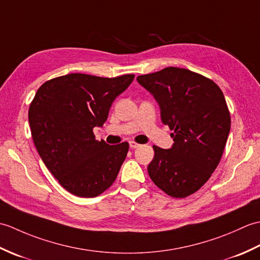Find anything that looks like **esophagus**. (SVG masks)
<instances>
[{
  "mask_svg": "<svg viewBox=\"0 0 260 260\" xmlns=\"http://www.w3.org/2000/svg\"><path fill=\"white\" fill-rule=\"evenodd\" d=\"M129 146H131L132 148H136V147L140 146V144H139V143L134 142V141H131V142H129Z\"/></svg>",
  "mask_w": 260,
  "mask_h": 260,
  "instance_id": "obj_1",
  "label": "esophagus"
}]
</instances>
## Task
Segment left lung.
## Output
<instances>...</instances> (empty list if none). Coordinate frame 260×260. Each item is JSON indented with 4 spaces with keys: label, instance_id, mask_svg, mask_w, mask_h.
<instances>
[{
    "label": "left lung",
    "instance_id": "left-lung-1",
    "mask_svg": "<svg viewBox=\"0 0 260 260\" xmlns=\"http://www.w3.org/2000/svg\"><path fill=\"white\" fill-rule=\"evenodd\" d=\"M161 108V119L173 133L170 150L153 145L147 172L168 196L186 198L217 169L228 140L230 112L223 92L211 79L184 68L168 67L137 77Z\"/></svg>",
    "mask_w": 260,
    "mask_h": 260
}]
</instances>
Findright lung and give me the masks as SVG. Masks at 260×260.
Here are the masks:
<instances>
[{
  "instance_id": "obj_1",
  "label": "right lung",
  "mask_w": 260,
  "mask_h": 260,
  "mask_svg": "<svg viewBox=\"0 0 260 260\" xmlns=\"http://www.w3.org/2000/svg\"><path fill=\"white\" fill-rule=\"evenodd\" d=\"M134 75L105 78L69 74L46 81L29 107L35 146L60 185L81 198H95L114 183L129 145L97 141L115 98Z\"/></svg>"
}]
</instances>
